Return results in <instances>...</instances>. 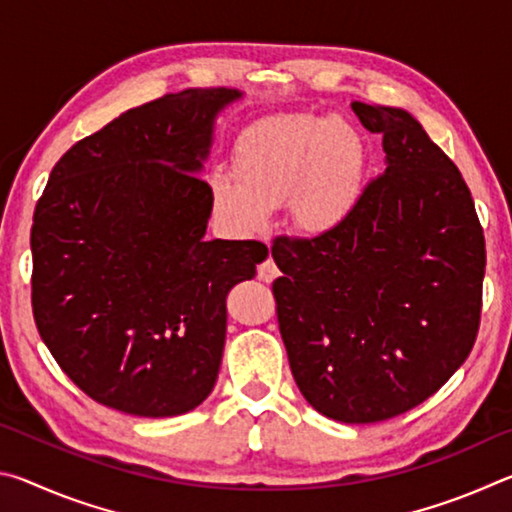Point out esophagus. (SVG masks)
Returning <instances> with one entry per match:
<instances>
[{
  "label": "esophagus",
  "mask_w": 512,
  "mask_h": 512,
  "mask_svg": "<svg viewBox=\"0 0 512 512\" xmlns=\"http://www.w3.org/2000/svg\"><path fill=\"white\" fill-rule=\"evenodd\" d=\"M257 275H259V280H264V282H273L275 277H280V268H277L271 255H268L264 262L257 266Z\"/></svg>",
  "instance_id": "1"
}]
</instances>
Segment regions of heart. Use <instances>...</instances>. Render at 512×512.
I'll use <instances>...</instances> for the list:
<instances>
[{"label": "heart", "instance_id": "b5f03b06", "mask_svg": "<svg viewBox=\"0 0 512 512\" xmlns=\"http://www.w3.org/2000/svg\"><path fill=\"white\" fill-rule=\"evenodd\" d=\"M232 171L212 173L210 189L214 210L235 230L257 235L287 203L300 230L325 232L357 203L363 144L343 119L273 115L241 131Z\"/></svg>", "mask_w": 512, "mask_h": 512}]
</instances>
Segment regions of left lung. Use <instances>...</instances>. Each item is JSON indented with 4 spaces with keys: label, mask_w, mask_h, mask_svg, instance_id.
<instances>
[{
    "label": "left lung",
    "mask_w": 512,
    "mask_h": 512,
    "mask_svg": "<svg viewBox=\"0 0 512 512\" xmlns=\"http://www.w3.org/2000/svg\"><path fill=\"white\" fill-rule=\"evenodd\" d=\"M384 140L386 171L314 239L280 237L273 282L293 379L327 418L411 411L470 357L485 239L461 171L402 108L354 101Z\"/></svg>",
    "instance_id": "left-lung-1"
}]
</instances>
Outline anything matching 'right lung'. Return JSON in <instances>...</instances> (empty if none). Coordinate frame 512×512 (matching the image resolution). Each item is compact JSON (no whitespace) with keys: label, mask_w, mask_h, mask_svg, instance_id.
Segmentation results:
<instances>
[{"label":"right lung","mask_w":512,"mask_h":512,"mask_svg":"<svg viewBox=\"0 0 512 512\" xmlns=\"http://www.w3.org/2000/svg\"><path fill=\"white\" fill-rule=\"evenodd\" d=\"M241 97L194 88L144 103L76 142L33 214L31 305L40 339L94 402L140 418L196 409L225 345V298L268 248L205 241L198 176L214 119Z\"/></svg>","instance_id":"right-lung-1"}]
</instances>
